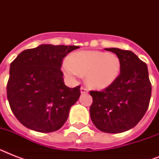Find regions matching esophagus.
I'll return each mask as SVG.
<instances>
[{
  "label": "esophagus",
  "mask_w": 159,
  "mask_h": 159,
  "mask_svg": "<svg viewBox=\"0 0 159 159\" xmlns=\"http://www.w3.org/2000/svg\"><path fill=\"white\" fill-rule=\"evenodd\" d=\"M80 90H81V93H82V94H85V93H87V92H88V89L85 87H82Z\"/></svg>",
  "instance_id": "obj_1"
}]
</instances>
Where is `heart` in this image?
Instances as JSON below:
<instances>
[{"instance_id":"obj_1","label":"heart","mask_w":159,"mask_h":159,"mask_svg":"<svg viewBox=\"0 0 159 159\" xmlns=\"http://www.w3.org/2000/svg\"><path fill=\"white\" fill-rule=\"evenodd\" d=\"M120 60L116 54L100 51H82L63 62L65 73L72 77L86 75V82L95 89L111 85L120 72Z\"/></svg>"}]
</instances>
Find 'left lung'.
Here are the masks:
<instances>
[{
	"instance_id": "8db88e82",
	"label": "left lung",
	"mask_w": 159,
	"mask_h": 159,
	"mask_svg": "<svg viewBox=\"0 0 159 159\" xmlns=\"http://www.w3.org/2000/svg\"><path fill=\"white\" fill-rule=\"evenodd\" d=\"M120 60V73L101 92L91 91L93 102L90 116L98 129L110 134L122 133L134 128L148 110L151 82L148 67L133 52L106 48Z\"/></svg>"
}]
</instances>
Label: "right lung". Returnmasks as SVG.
Listing matches in <instances>:
<instances>
[{
	"label": "right lung",
	"mask_w": 159,
	"mask_h": 159,
	"mask_svg": "<svg viewBox=\"0 0 159 159\" xmlns=\"http://www.w3.org/2000/svg\"><path fill=\"white\" fill-rule=\"evenodd\" d=\"M77 46L41 44L21 52L10 66L7 99L17 120L33 130L49 133L67 121L80 97V86L64 84L62 59Z\"/></svg>",
	"instance_id": "right-lung-1"
}]
</instances>
